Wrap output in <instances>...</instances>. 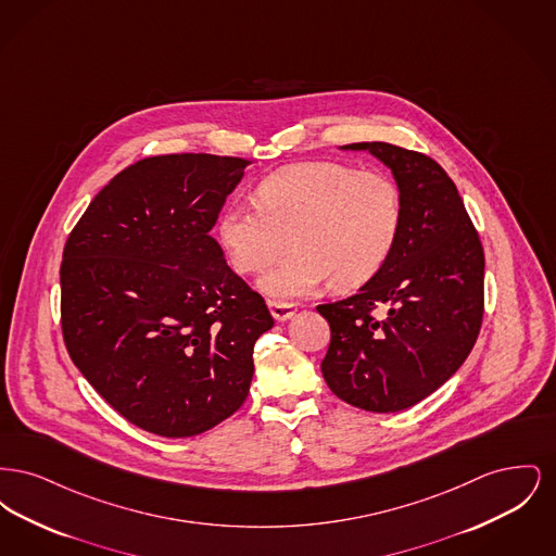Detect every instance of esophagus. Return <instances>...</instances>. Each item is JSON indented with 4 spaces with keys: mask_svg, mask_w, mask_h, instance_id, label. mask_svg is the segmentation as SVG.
Returning a JSON list of instances; mask_svg holds the SVG:
<instances>
[{
    "mask_svg": "<svg viewBox=\"0 0 556 556\" xmlns=\"http://www.w3.org/2000/svg\"><path fill=\"white\" fill-rule=\"evenodd\" d=\"M268 308L275 320H288L295 315V304L290 302H268Z\"/></svg>",
    "mask_w": 556,
    "mask_h": 556,
    "instance_id": "obj_1",
    "label": "esophagus"
}]
</instances>
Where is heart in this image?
<instances>
[{"label":"heart","instance_id":"1","mask_svg":"<svg viewBox=\"0 0 556 556\" xmlns=\"http://www.w3.org/2000/svg\"><path fill=\"white\" fill-rule=\"evenodd\" d=\"M402 193L379 170L344 162H302L270 173L256 204L233 202L218 218V241L239 273H261L270 300L308 295L331 279L336 290L370 281L396 248Z\"/></svg>","mask_w":556,"mask_h":556}]
</instances>
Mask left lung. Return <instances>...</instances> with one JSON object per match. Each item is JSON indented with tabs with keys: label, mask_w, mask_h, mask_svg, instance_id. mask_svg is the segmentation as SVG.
<instances>
[{
	"label": "left lung",
	"mask_w": 556,
	"mask_h": 556,
	"mask_svg": "<svg viewBox=\"0 0 556 556\" xmlns=\"http://www.w3.org/2000/svg\"><path fill=\"white\" fill-rule=\"evenodd\" d=\"M383 162L402 193V229L358 293L317 306L331 327L320 363L329 390L370 413H397L467 361L483 318V248L458 189L435 160L383 141L342 146Z\"/></svg>",
	"instance_id": "left-lung-1"
}]
</instances>
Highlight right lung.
I'll use <instances>...</instances> for the list:
<instances>
[{"label": "right lung", "instance_id": "add662e5", "mask_svg": "<svg viewBox=\"0 0 556 556\" xmlns=\"http://www.w3.org/2000/svg\"><path fill=\"white\" fill-rule=\"evenodd\" d=\"M248 160L168 154L121 170L66 239L62 333L83 377L132 425L191 438L250 392L273 327L212 238Z\"/></svg>", "mask_w": 556, "mask_h": 556}]
</instances>
